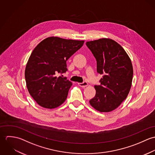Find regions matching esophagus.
I'll return each mask as SVG.
<instances>
[{
    "instance_id": "esophagus-1",
    "label": "esophagus",
    "mask_w": 155,
    "mask_h": 155,
    "mask_svg": "<svg viewBox=\"0 0 155 155\" xmlns=\"http://www.w3.org/2000/svg\"><path fill=\"white\" fill-rule=\"evenodd\" d=\"M78 85L81 87H85L88 86V83L87 82H83L82 83H79Z\"/></svg>"
}]
</instances>
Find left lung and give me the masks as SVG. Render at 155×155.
I'll use <instances>...</instances> for the list:
<instances>
[{"label": "left lung", "mask_w": 155, "mask_h": 155, "mask_svg": "<svg viewBox=\"0 0 155 155\" xmlns=\"http://www.w3.org/2000/svg\"><path fill=\"white\" fill-rule=\"evenodd\" d=\"M97 61V73L102 74L95 85V97L90 104L100 112L116 109L126 99L132 84L133 67L124 48L114 41L103 38L86 43Z\"/></svg>", "instance_id": "1"}]
</instances>
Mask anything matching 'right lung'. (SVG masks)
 Returning a JSON list of instances; mask_svg holds the SVG:
<instances>
[{
  "label": "right lung",
  "mask_w": 155,
  "mask_h": 155,
  "mask_svg": "<svg viewBox=\"0 0 155 155\" xmlns=\"http://www.w3.org/2000/svg\"><path fill=\"white\" fill-rule=\"evenodd\" d=\"M84 43L49 37L34 49L25 67V79L30 95L39 106L54 109L65 101L72 83L58 74L66 72L67 60Z\"/></svg>",
  "instance_id": "obj_1"
}]
</instances>
